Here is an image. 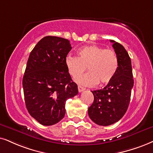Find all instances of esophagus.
I'll use <instances>...</instances> for the list:
<instances>
[{"mask_svg":"<svg viewBox=\"0 0 153 153\" xmlns=\"http://www.w3.org/2000/svg\"><path fill=\"white\" fill-rule=\"evenodd\" d=\"M78 92H82V91L85 90V88H82V87H81V86H78Z\"/></svg>","mask_w":153,"mask_h":153,"instance_id":"obj_1","label":"esophagus"}]
</instances>
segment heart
Listing matches in <instances>:
<instances>
[{
    "instance_id": "heart-1",
    "label": "heart",
    "mask_w": 153,
    "mask_h": 153,
    "mask_svg": "<svg viewBox=\"0 0 153 153\" xmlns=\"http://www.w3.org/2000/svg\"><path fill=\"white\" fill-rule=\"evenodd\" d=\"M65 63L74 78L82 74L88 67L89 73L75 80L78 84L85 87H93L98 83L101 85L107 84L115 76L119 68L117 55L114 50L96 45L81 48L78 57L67 56Z\"/></svg>"
}]
</instances>
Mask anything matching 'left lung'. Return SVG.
Wrapping results in <instances>:
<instances>
[{"label": "left lung", "instance_id": "1", "mask_svg": "<svg viewBox=\"0 0 153 153\" xmlns=\"http://www.w3.org/2000/svg\"><path fill=\"white\" fill-rule=\"evenodd\" d=\"M113 43L119 62L114 78L103 89L92 91L94 102L88 108V115L93 122L107 126L119 121L128 107L133 78L131 61L125 48L118 42Z\"/></svg>", "mask_w": 153, "mask_h": 153}]
</instances>
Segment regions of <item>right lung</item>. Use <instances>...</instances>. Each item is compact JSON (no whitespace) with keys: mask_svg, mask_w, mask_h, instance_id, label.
I'll return each mask as SVG.
<instances>
[{"mask_svg":"<svg viewBox=\"0 0 153 153\" xmlns=\"http://www.w3.org/2000/svg\"><path fill=\"white\" fill-rule=\"evenodd\" d=\"M65 39L47 36L31 51L22 79L27 109L44 126L64 117L65 102L78 94V85L68 73L65 59L71 51Z\"/></svg>","mask_w":153,"mask_h":153,"instance_id":"1","label":"right lung"}]
</instances>
